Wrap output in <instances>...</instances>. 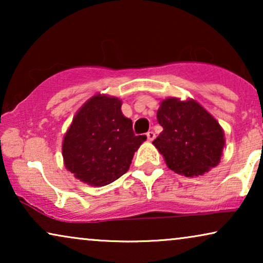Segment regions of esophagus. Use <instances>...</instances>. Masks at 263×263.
I'll use <instances>...</instances> for the list:
<instances>
[{"label": "esophagus", "mask_w": 263, "mask_h": 263, "mask_svg": "<svg viewBox=\"0 0 263 263\" xmlns=\"http://www.w3.org/2000/svg\"><path fill=\"white\" fill-rule=\"evenodd\" d=\"M146 136H147V140H148V141H153V140L156 139V134H154L153 132H148L146 134Z\"/></svg>", "instance_id": "34e87169"}]
</instances>
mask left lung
<instances>
[{
	"instance_id": "1",
	"label": "left lung",
	"mask_w": 263,
	"mask_h": 263,
	"mask_svg": "<svg viewBox=\"0 0 263 263\" xmlns=\"http://www.w3.org/2000/svg\"><path fill=\"white\" fill-rule=\"evenodd\" d=\"M163 132L153 145L170 170L185 177L204 175L220 163L224 129L194 99H163L157 111Z\"/></svg>"
}]
</instances>
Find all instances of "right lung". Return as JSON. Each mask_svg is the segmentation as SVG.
I'll use <instances>...</instances> for the list:
<instances>
[{
  "label": "right lung",
  "instance_id": "add662e5",
  "mask_svg": "<svg viewBox=\"0 0 263 263\" xmlns=\"http://www.w3.org/2000/svg\"><path fill=\"white\" fill-rule=\"evenodd\" d=\"M121 106L117 97L97 93L78 110L64 134V166L82 183L104 186L116 181L147 139L134 134Z\"/></svg>",
  "mask_w": 263,
  "mask_h": 263
}]
</instances>
